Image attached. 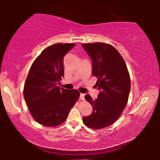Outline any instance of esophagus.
Masks as SVG:
<instances>
[{"instance_id": "1", "label": "esophagus", "mask_w": 160, "mask_h": 160, "mask_svg": "<svg viewBox=\"0 0 160 160\" xmlns=\"http://www.w3.org/2000/svg\"><path fill=\"white\" fill-rule=\"evenodd\" d=\"M84 94H82V93H81L80 94V99L81 100H84Z\"/></svg>"}]
</instances>
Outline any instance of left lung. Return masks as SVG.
Returning a JSON list of instances; mask_svg holds the SVG:
<instances>
[{"mask_svg": "<svg viewBox=\"0 0 160 160\" xmlns=\"http://www.w3.org/2000/svg\"><path fill=\"white\" fill-rule=\"evenodd\" d=\"M82 47L92 59V73L98 78L95 85L100 90L95 100L89 95L84 96L93 110L83 118V122L99 130L114 123L125 108L131 87L130 74L124 59L113 46L98 42L83 43Z\"/></svg>", "mask_w": 160, "mask_h": 160, "instance_id": "1", "label": "left lung"}]
</instances>
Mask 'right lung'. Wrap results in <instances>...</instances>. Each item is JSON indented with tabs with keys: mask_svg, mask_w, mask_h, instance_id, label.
<instances>
[{
	"mask_svg": "<svg viewBox=\"0 0 160 160\" xmlns=\"http://www.w3.org/2000/svg\"><path fill=\"white\" fill-rule=\"evenodd\" d=\"M75 43H55L43 49L30 67L24 86V98L38 123L56 127L65 121L79 98L76 89L60 88L64 76L63 58Z\"/></svg>",
	"mask_w": 160,
	"mask_h": 160,
	"instance_id": "1",
	"label": "right lung"
}]
</instances>
